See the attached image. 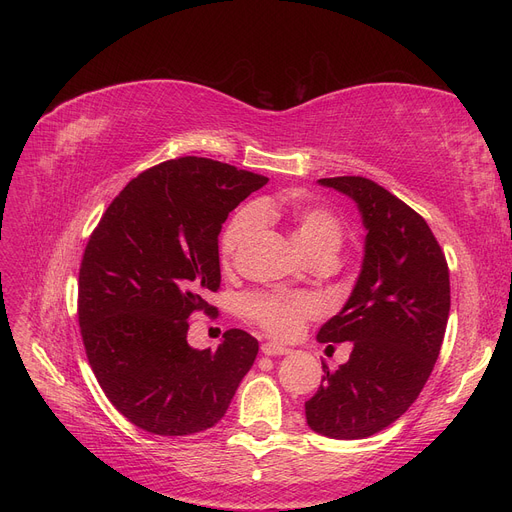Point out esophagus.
I'll return each mask as SVG.
<instances>
[{
  "label": "esophagus",
  "instance_id": "34e87169",
  "mask_svg": "<svg viewBox=\"0 0 512 512\" xmlns=\"http://www.w3.org/2000/svg\"><path fill=\"white\" fill-rule=\"evenodd\" d=\"M261 353L267 357H276V355H288L290 348L278 344V342H263L261 344Z\"/></svg>",
  "mask_w": 512,
  "mask_h": 512
}]
</instances>
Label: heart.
<instances>
[{"instance_id":"obj_1","label":"heart","mask_w":512,"mask_h":512,"mask_svg":"<svg viewBox=\"0 0 512 512\" xmlns=\"http://www.w3.org/2000/svg\"><path fill=\"white\" fill-rule=\"evenodd\" d=\"M265 224L282 222L288 226L290 238L307 259L317 255H334L344 242V226L338 215L326 207L307 201H276L263 199L255 207H242L232 215L222 240L220 253L224 263H230ZM245 313L267 334L288 340L297 336L309 319L321 313L319 303L307 294L299 297H276V294H251L242 303Z\"/></svg>"}]
</instances>
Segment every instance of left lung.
<instances>
[{"label":"left lung","mask_w":512,"mask_h":512,"mask_svg":"<svg viewBox=\"0 0 512 512\" xmlns=\"http://www.w3.org/2000/svg\"><path fill=\"white\" fill-rule=\"evenodd\" d=\"M317 182L357 203L367 234L351 297L317 332L319 342H353L351 357L336 371L321 361L305 415L321 436L361 440L407 413L434 369L450 311L448 263L421 215L378 182Z\"/></svg>","instance_id":"1"}]
</instances>
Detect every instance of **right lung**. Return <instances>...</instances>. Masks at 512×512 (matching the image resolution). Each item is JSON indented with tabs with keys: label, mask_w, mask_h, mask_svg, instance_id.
I'll list each match as a JSON object with an SVG mask.
<instances>
[{
	"label": "right lung",
	"mask_w": 512,
	"mask_h": 512,
	"mask_svg": "<svg viewBox=\"0 0 512 512\" xmlns=\"http://www.w3.org/2000/svg\"><path fill=\"white\" fill-rule=\"evenodd\" d=\"M265 176L205 157H178L132 178L93 230L78 274L87 359L112 405L157 436L218 423L259 342L228 330L218 351L186 342L193 311L215 313L218 236Z\"/></svg>",
	"instance_id": "right-lung-1"
}]
</instances>
